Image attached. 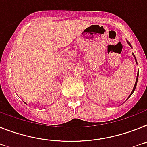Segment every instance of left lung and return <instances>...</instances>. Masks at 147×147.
Masks as SVG:
<instances>
[{
	"label": "left lung",
	"mask_w": 147,
	"mask_h": 147,
	"mask_svg": "<svg viewBox=\"0 0 147 147\" xmlns=\"http://www.w3.org/2000/svg\"><path fill=\"white\" fill-rule=\"evenodd\" d=\"M128 43H129V45H130L131 47V44L129 42H128ZM133 55V56H134V60H135V62L137 63V59H136V57H135V56H134V54H132ZM138 74H139V71H138V75H137V78H136V81H135V84H134V88H133V90H132V91H131V94H130V96H129V97L131 96V95H132V93L133 92H134V90H135V88H136V86H137V83H138Z\"/></svg>",
	"instance_id": "obj_1"
}]
</instances>
